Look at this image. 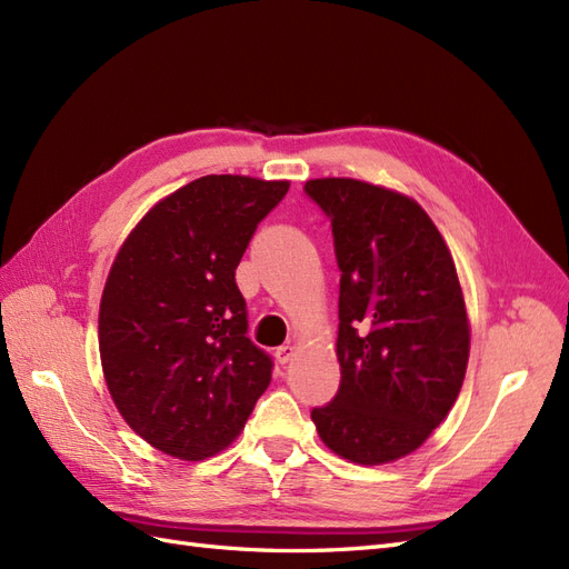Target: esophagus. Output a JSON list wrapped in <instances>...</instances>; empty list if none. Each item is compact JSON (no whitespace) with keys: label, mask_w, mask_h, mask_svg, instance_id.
<instances>
[{"label":"esophagus","mask_w":569,"mask_h":569,"mask_svg":"<svg viewBox=\"0 0 569 569\" xmlns=\"http://www.w3.org/2000/svg\"><path fill=\"white\" fill-rule=\"evenodd\" d=\"M295 353H297V349L291 347V343H284V347H280L278 351H274V358H278V363L280 366H287L291 358H295Z\"/></svg>","instance_id":"1"}]
</instances>
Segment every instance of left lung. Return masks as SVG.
Masks as SVG:
<instances>
[{"mask_svg":"<svg viewBox=\"0 0 569 569\" xmlns=\"http://www.w3.org/2000/svg\"><path fill=\"white\" fill-rule=\"evenodd\" d=\"M306 194L332 220L339 280V391L313 408L322 443L356 465L399 460L453 408L470 320L453 256L422 206L353 178Z\"/></svg>","mask_w":569,"mask_h":569,"instance_id":"left-lung-1","label":"left lung"}]
</instances>
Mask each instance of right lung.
Segmentation results:
<instances>
[{
    "label": "right lung",
    "instance_id": "obj_1",
    "mask_svg": "<svg viewBox=\"0 0 569 569\" xmlns=\"http://www.w3.org/2000/svg\"><path fill=\"white\" fill-rule=\"evenodd\" d=\"M287 189L203 176L153 203L113 258L99 303L101 370L132 432L166 456L228 449L270 385L234 270Z\"/></svg>",
    "mask_w": 569,
    "mask_h": 569
}]
</instances>
